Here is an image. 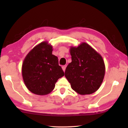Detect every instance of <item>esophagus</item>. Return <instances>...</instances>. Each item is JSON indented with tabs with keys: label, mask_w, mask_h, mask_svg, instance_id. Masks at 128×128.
I'll return each instance as SVG.
<instances>
[{
	"label": "esophagus",
	"mask_w": 128,
	"mask_h": 128,
	"mask_svg": "<svg viewBox=\"0 0 128 128\" xmlns=\"http://www.w3.org/2000/svg\"><path fill=\"white\" fill-rule=\"evenodd\" d=\"M62 69L63 70H64V72L65 71V69H66V65H64V66H62Z\"/></svg>",
	"instance_id": "esophagus-1"
}]
</instances>
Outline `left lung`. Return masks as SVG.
<instances>
[{"mask_svg":"<svg viewBox=\"0 0 128 128\" xmlns=\"http://www.w3.org/2000/svg\"><path fill=\"white\" fill-rule=\"evenodd\" d=\"M72 62L64 76L73 90L81 95L90 94L100 88L104 79V62L101 56L87 43L70 47Z\"/></svg>","mask_w":128,"mask_h":128,"instance_id":"1","label":"left lung"}]
</instances>
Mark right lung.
Segmentation results:
<instances>
[{"label":"right lung","mask_w":128,"mask_h":128,"mask_svg":"<svg viewBox=\"0 0 128 128\" xmlns=\"http://www.w3.org/2000/svg\"><path fill=\"white\" fill-rule=\"evenodd\" d=\"M52 46L42 42L26 56L22 65V76L27 88L37 95H46L54 90L55 83L64 76L58 59L52 55Z\"/></svg>","instance_id":"add662e5"}]
</instances>
